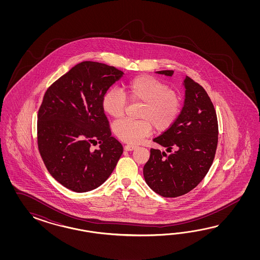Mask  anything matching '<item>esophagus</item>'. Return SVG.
Instances as JSON below:
<instances>
[{"label": "esophagus", "mask_w": 260, "mask_h": 260, "mask_svg": "<svg viewBox=\"0 0 260 260\" xmlns=\"http://www.w3.org/2000/svg\"><path fill=\"white\" fill-rule=\"evenodd\" d=\"M137 149V146H134V145H126L125 146V150L129 151V150H134Z\"/></svg>", "instance_id": "1"}]
</instances>
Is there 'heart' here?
Returning <instances> with one entry per match:
<instances>
[{
	"mask_svg": "<svg viewBox=\"0 0 260 260\" xmlns=\"http://www.w3.org/2000/svg\"><path fill=\"white\" fill-rule=\"evenodd\" d=\"M129 101L141 104L140 120L121 119L112 125V131L121 141L136 144L151 133L152 125L157 132L167 131L175 122L181 110V100L165 82L150 75L136 76L126 86ZM104 111L112 118L124 115L126 95L111 87L103 96Z\"/></svg>",
	"mask_w": 260,
	"mask_h": 260,
	"instance_id": "b5f03b06",
	"label": "heart"
}]
</instances>
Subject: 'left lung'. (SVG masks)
Here are the masks:
<instances>
[{
	"mask_svg": "<svg viewBox=\"0 0 260 260\" xmlns=\"http://www.w3.org/2000/svg\"><path fill=\"white\" fill-rule=\"evenodd\" d=\"M156 73L173 76V71ZM183 85L185 101L180 114L153 139L171 153L151 149L143 169L145 181L161 197H180L194 189L213 164L218 142L216 112L209 95L188 76Z\"/></svg>",
	"mask_w": 260,
	"mask_h": 260,
	"instance_id": "obj_1",
	"label": "left lung"
}]
</instances>
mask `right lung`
<instances>
[{"label": "right lung", "mask_w": 260, "mask_h": 260, "mask_svg": "<svg viewBox=\"0 0 260 260\" xmlns=\"http://www.w3.org/2000/svg\"><path fill=\"white\" fill-rule=\"evenodd\" d=\"M123 74L114 67L86 61L45 93L37 124L40 154L52 177L75 192L101 186L123 153L102 107L103 96ZM97 142L100 148L91 150Z\"/></svg>", "instance_id": "add662e5"}]
</instances>
